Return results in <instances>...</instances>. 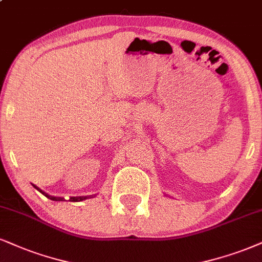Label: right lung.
<instances>
[{
  "mask_svg": "<svg viewBox=\"0 0 262 262\" xmlns=\"http://www.w3.org/2000/svg\"><path fill=\"white\" fill-rule=\"evenodd\" d=\"M32 186H34V188H36V189L38 190V192H41L42 194H43L45 196H47L48 199L54 200V202H63V200H66V199L63 198V196H53V195H50V194H47L46 192H43V190L38 188L37 186H35V185H32ZM95 196H96V194H93V195H82V196H70L69 200H70V202H81V200L90 199V198H95Z\"/></svg>",
  "mask_w": 262,
  "mask_h": 262,
  "instance_id": "right-lung-1",
  "label": "right lung"
}]
</instances>
